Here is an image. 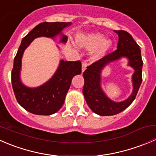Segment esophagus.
Listing matches in <instances>:
<instances>
[{
    "label": "esophagus",
    "instance_id": "34e87169",
    "mask_svg": "<svg viewBox=\"0 0 156 156\" xmlns=\"http://www.w3.org/2000/svg\"><path fill=\"white\" fill-rule=\"evenodd\" d=\"M87 61H86V60L83 61V62H82V72H84V70H85L86 68H87Z\"/></svg>",
    "mask_w": 156,
    "mask_h": 156
}]
</instances>
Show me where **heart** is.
<instances>
[{
  "label": "heart",
  "mask_w": 156,
  "mask_h": 156,
  "mask_svg": "<svg viewBox=\"0 0 156 156\" xmlns=\"http://www.w3.org/2000/svg\"><path fill=\"white\" fill-rule=\"evenodd\" d=\"M77 42L81 47L85 48L88 50H94V58L97 59L103 56L109 50L112 46V41L105 39L100 34H90L81 36L77 39Z\"/></svg>",
  "instance_id": "1"
}]
</instances>
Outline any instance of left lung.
Returning a JSON list of instances; mask_svg holds the SVG:
<instances>
[{"label": "left lung", "mask_w": 156, "mask_h": 156, "mask_svg": "<svg viewBox=\"0 0 156 156\" xmlns=\"http://www.w3.org/2000/svg\"><path fill=\"white\" fill-rule=\"evenodd\" d=\"M115 31L119 37L117 50L94 62L83 72L84 78L83 94L86 102L94 112L102 116L114 115L128 107L136 98L143 80V60L140 46L127 31L123 30ZM122 56L128 58L129 65L135 69L132 80L134 90L132 95L126 101L115 103L109 100L103 93L100 87V74L105 65Z\"/></svg>", "instance_id": "1"}]
</instances>
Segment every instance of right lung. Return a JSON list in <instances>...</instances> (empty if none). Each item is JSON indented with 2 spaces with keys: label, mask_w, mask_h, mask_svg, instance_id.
<instances>
[{
  "label": "right lung",
  "mask_w": 156,
  "mask_h": 156,
  "mask_svg": "<svg viewBox=\"0 0 156 156\" xmlns=\"http://www.w3.org/2000/svg\"><path fill=\"white\" fill-rule=\"evenodd\" d=\"M72 23H41L23 38L14 58L13 67L11 72V81L16 99L19 104L29 112L41 115H50L60 109L65 101L66 96L70 87L72 79L75 75L81 72V62L80 60H61L56 73L47 83L41 87L29 88L22 84L20 78L22 57L24 50L33 40L38 37H54L64 28ZM60 41L66 43L68 40L63 35Z\"/></svg>",
  "instance_id": "obj_1"
}]
</instances>
